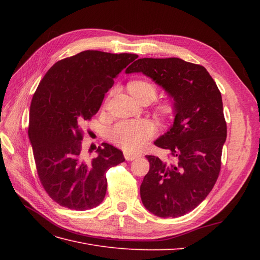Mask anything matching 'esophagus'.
Returning a JSON list of instances; mask_svg holds the SVG:
<instances>
[{
    "label": "esophagus",
    "mask_w": 260,
    "mask_h": 260,
    "mask_svg": "<svg viewBox=\"0 0 260 260\" xmlns=\"http://www.w3.org/2000/svg\"><path fill=\"white\" fill-rule=\"evenodd\" d=\"M123 155H124L125 160H135L136 158L141 157L140 154H135V153H130V152H124Z\"/></svg>",
    "instance_id": "1"
}]
</instances>
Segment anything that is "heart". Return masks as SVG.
I'll use <instances>...</instances> for the list:
<instances>
[{"label":"heart","instance_id":"b5f03b06","mask_svg":"<svg viewBox=\"0 0 260 260\" xmlns=\"http://www.w3.org/2000/svg\"><path fill=\"white\" fill-rule=\"evenodd\" d=\"M131 94L137 100L148 96L154 99L156 90L154 85L146 81H133L129 84ZM169 106H161V112L167 113ZM156 133V125L148 119L140 120H123L115 124L109 131V138L113 142L125 151H139L142 148L149 139H152Z\"/></svg>","mask_w":260,"mask_h":260}]
</instances>
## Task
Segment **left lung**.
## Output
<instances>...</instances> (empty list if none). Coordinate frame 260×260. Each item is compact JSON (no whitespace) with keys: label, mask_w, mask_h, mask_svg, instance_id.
Wrapping results in <instances>:
<instances>
[{"label":"left lung","mask_w":260,"mask_h":260,"mask_svg":"<svg viewBox=\"0 0 260 260\" xmlns=\"http://www.w3.org/2000/svg\"><path fill=\"white\" fill-rule=\"evenodd\" d=\"M142 73L174 99L175 121L155 141L168 160L146 155L149 170L140 187L145 208L161 218L192 211L214 187L226 138L222 98L205 67L181 58H140L125 74Z\"/></svg>","instance_id":"obj_1"}]
</instances>
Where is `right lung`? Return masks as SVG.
Segmentation results:
<instances>
[{"mask_svg": "<svg viewBox=\"0 0 260 260\" xmlns=\"http://www.w3.org/2000/svg\"><path fill=\"white\" fill-rule=\"evenodd\" d=\"M137 54L83 51L58 60L48 70L30 105L28 136L39 179L50 198L62 207L88 210L103 202L109 168L124 161L108 143L86 159L80 128L95 115L114 79Z\"/></svg>", "mask_w": 260, "mask_h": 260, "instance_id": "1", "label": "right lung"}]
</instances>
